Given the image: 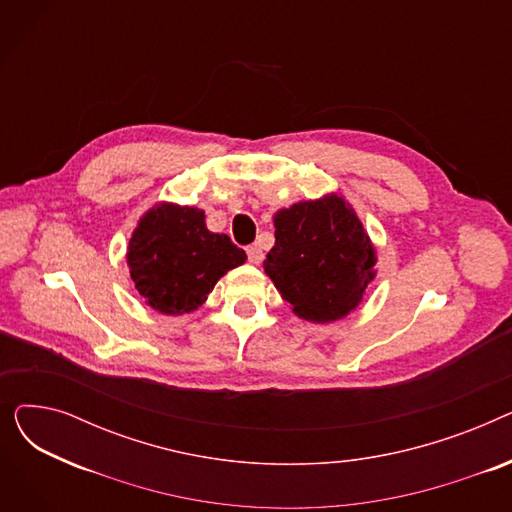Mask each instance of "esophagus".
<instances>
[{
	"instance_id": "1",
	"label": "esophagus",
	"mask_w": 512,
	"mask_h": 512,
	"mask_svg": "<svg viewBox=\"0 0 512 512\" xmlns=\"http://www.w3.org/2000/svg\"><path fill=\"white\" fill-rule=\"evenodd\" d=\"M247 255H249V261L255 265H259L263 261V251H261L259 242H253V245L247 247Z\"/></svg>"
}]
</instances>
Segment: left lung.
Masks as SVG:
<instances>
[{"mask_svg": "<svg viewBox=\"0 0 512 512\" xmlns=\"http://www.w3.org/2000/svg\"><path fill=\"white\" fill-rule=\"evenodd\" d=\"M276 245L263 261L282 299L313 324L351 313L375 278V249L353 207L338 195L274 215Z\"/></svg>", "mask_w": 512, "mask_h": 512, "instance_id": "left-lung-1", "label": "left lung"}]
</instances>
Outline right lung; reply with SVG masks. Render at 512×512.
<instances>
[{"label":"right lung","instance_id":"add662e5","mask_svg":"<svg viewBox=\"0 0 512 512\" xmlns=\"http://www.w3.org/2000/svg\"><path fill=\"white\" fill-rule=\"evenodd\" d=\"M130 278L149 307L166 315L201 307L226 272L247 261L226 234L205 226V211L159 203L149 209L128 242Z\"/></svg>","mask_w":512,"mask_h":512}]
</instances>
